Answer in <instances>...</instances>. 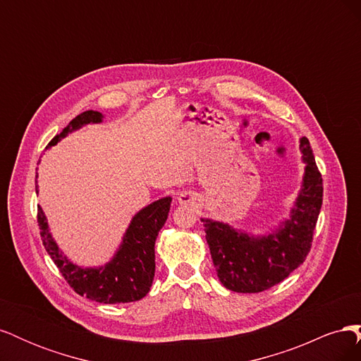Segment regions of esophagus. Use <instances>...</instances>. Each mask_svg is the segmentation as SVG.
Masks as SVG:
<instances>
[{"label":"esophagus","instance_id":"obj_1","mask_svg":"<svg viewBox=\"0 0 361 361\" xmlns=\"http://www.w3.org/2000/svg\"><path fill=\"white\" fill-rule=\"evenodd\" d=\"M178 202H179L180 204H191V206H192V204H197L199 197H197V194H195V192L183 191V192L179 194Z\"/></svg>","mask_w":361,"mask_h":361}]
</instances>
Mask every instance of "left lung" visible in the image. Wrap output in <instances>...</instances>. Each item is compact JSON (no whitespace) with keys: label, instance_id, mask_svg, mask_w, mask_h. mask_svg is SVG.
Returning a JSON list of instances; mask_svg holds the SVG:
<instances>
[{"label":"left lung","instance_id":"1","mask_svg":"<svg viewBox=\"0 0 361 361\" xmlns=\"http://www.w3.org/2000/svg\"><path fill=\"white\" fill-rule=\"evenodd\" d=\"M305 171L289 220L276 232L253 236L232 226L202 218L206 241L221 285L233 292L257 293L285 280L307 257L322 206V176L309 140L300 138Z\"/></svg>","mask_w":361,"mask_h":361}]
</instances>
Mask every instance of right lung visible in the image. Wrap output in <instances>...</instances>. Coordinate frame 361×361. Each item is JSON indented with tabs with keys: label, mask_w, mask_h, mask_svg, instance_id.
<instances>
[{
	"label": "right lung",
	"mask_w": 361,
	"mask_h": 361,
	"mask_svg": "<svg viewBox=\"0 0 361 361\" xmlns=\"http://www.w3.org/2000/svg\"><path fill=\"white\" fill-rule=\"evenodd\" d=\"M102 118L104 116L99 111L89 110L81 113L49 141L47 149L56 146L61 138L84 125L101 123ZM170 203L171 197H164L135 214L114 257L99 268L78 267L63 255L49 233L47 216L40 206L37 207V223L48 255L76 293L104 304L133 302L146 297L154 281L155 241L162 226L166 224Z\"/></svg>",
	"instance_id": "add662e5"
}]
</instances>
